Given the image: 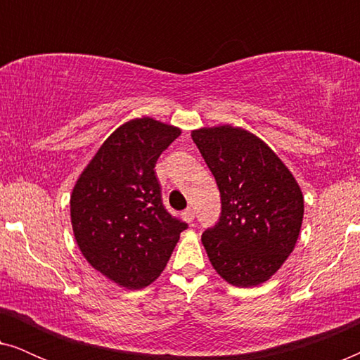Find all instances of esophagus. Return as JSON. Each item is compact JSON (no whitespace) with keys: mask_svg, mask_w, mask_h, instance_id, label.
<instances>
[{"mask_svg":"<svg viewBox=\"0 0 360 360\" xmlns=\"http://www.w3.org/2000/svg\"><path fill=\"white\" fill-rule=\"evenodd\" d=\"M181 218H184V221H186V223H191L195 218V211L191 208H186L184 213H181Z\"/></svg>","mask_w":360,"mask_h":360,"instance_id":"34e87169","label":"esophagus"}]
</instances>
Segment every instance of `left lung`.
Returning <instances> with one entry per match:
<instances>
[{
  "mask_svg": "<svg viewBox=\"0 0 360 360\" xmlns=\"http://www.w3.org/2000/svg\"><path fill=\"white\" fill-rule=\"evenodd\" d=\"M191 137L221 193L218 224L201 236L210 262L234 287H257L293 252L302 188L280 157L243 127H200Z\"/></svg>",
  "mask_w": 360,
  "mask_h": 360,
  "instance_id": "8db88e82",
  "label": "left lung"
}]
</instances>
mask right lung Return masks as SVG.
Here are the masks:
<instances>
[{
	"instance_id": "1",
	"label": "right lung",
	"mask_w": 360,
	"mask_h": 360,
	"mask_svg": "<svg viewBox=\"0 0 360 360\" xmlns=\"http://www.w3.org/2000/svg\"><path fill=\"white\" fill-rule=\"evenodd\" d=\"M181 134L154 117H136L103 142L70 195L72 229L93 269L127 290L162 274L186 224L162 205L154 167Z\"/></svg>"
}]
</instances>
